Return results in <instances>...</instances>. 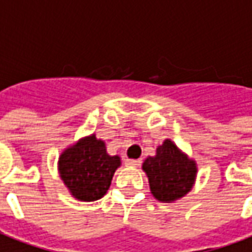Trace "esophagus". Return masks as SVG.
Here are the masks:
<instances>
[{"mask_svg":"<svg viewBox=\"0 0 252 252\" xmlns=\"http://www.w3.org/2000/svg\"><path fill=\"white\" fill-rule=\"evenodd\" d=\"M140 159H126V166H138L140 165Z\"/></svg>","mask_w":252,"mask_h":252,"instance_id":"1","label":"esophagus"}]
</instances>
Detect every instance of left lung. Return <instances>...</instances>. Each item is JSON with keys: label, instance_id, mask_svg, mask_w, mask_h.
<instances>
[{"label": "left lung", "instance_id": "1", "mask_svg": "<svg viewBox=\"0 0 252 252\" xmlns=\"http://www.w3.org/2000/svg\"><path fill=\"white\" fill-rule=\"evenodd\" d=\"M143 170L149 177L150 191L161 202H175L192 189L198 173L196 162L166 139L157 147L156 156L146 158Z\"/></svg>", "mask_w": 252, "mask_h": 252}]
</instances>
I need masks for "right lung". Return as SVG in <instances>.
<instances>
[{
	"label": "right lung",
	"instance_id": "1",
	"mask_svg": "<svg viewBox=\"0 0 252 252\" xmlns=\"http://www.w3.org/2000/svg\"><path fill=\"white\" fill-rule=\"evenodd\" d=\"M120 165V157L109 156L105 142L96 139L94 133L79 139L59 158L61 180L73 198L83 202L101 199Z\"/></svg>",
	"mask_w": 252,
	"mask_h": 252
}]
</instances>
